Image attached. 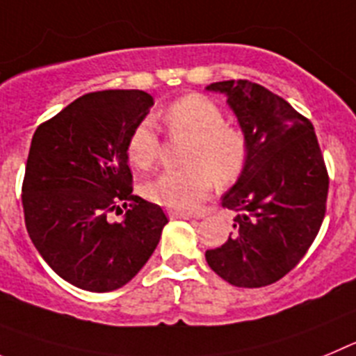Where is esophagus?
<instances>
[{
    "mask_svg": "<svg viewBox=\"0 0 356 356\" xmlns=\"http://www.w3.org/2000/svg\"><path fill=\"white\" fill-rule=\"evenodd\" d=\"M168 216L172 220H191V214L190 213H184V211H175V209H168Z\"/></svg>",
    "mask_w": 356,
    "mask_h": 356,
    "instance_id": "34e87169",
    "label": "esophagus"
}]
</instances>
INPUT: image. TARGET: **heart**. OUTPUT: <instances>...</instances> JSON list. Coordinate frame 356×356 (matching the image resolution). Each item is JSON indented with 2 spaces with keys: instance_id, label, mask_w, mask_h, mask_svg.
<instances>
[{
  "instance_id": "b5f03b06",
  "label": "heart",
  "mask_w": 356,
  "mask_h": 356,
  "mask_svg": "<svg viewBox=\"0 0 356 356\" xmlns=\"http://www.w3.org/2000/svg\"><path fill=\"white\" fill-rule=\"evenodd\" d=\"M172 136L191 140L181 170H165L149 181L143 195L168 209L195 211L218 184H229L241 175L248 158L246 136L225 124L216 102L204 95H186L172 102L165 113ZM161 138L152 120H142L127 140V158L140 168H149L159 158Z\"/></svg>"
}]
</instances>
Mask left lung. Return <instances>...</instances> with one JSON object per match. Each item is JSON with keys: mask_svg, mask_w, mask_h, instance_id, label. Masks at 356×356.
Masks as SVG:
<instances>
[{"mask_svg": "<svg viewBox=\"0 0 356 356\" xmlns=\"http://www.w3.org/2000/svg\"><path fill=\"white\" fill-rule=\"evenodd\" d=\"M227 97L248 143V158L222 206L236 211L234 232L207 250L211 270L236 287H264L302 261L321 229L328 172L309 118L257 83L207 86Z\"/></svg>", "mask_w": 356, "mask_h": 356, "instance_id": "1", "label": "left lung"}]
</instances>
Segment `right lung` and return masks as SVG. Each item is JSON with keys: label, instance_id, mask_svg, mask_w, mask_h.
Returning <instances> with one entry per match:
<instances>
[{"label": "right lung", "instance_id": "right-lung-1", "mask_svg": "<svg viewBox=\"0 0 356 356\" xmlns=\"http://www.w3.org/2000/svg\"><path fill=\"white\" fill-rule=\"evenodd\" d=\"M154 104L143 90L85 94L37 127L22 181L24 223L38 254L72 286L108 293L142 270L168 218L133 195L127 140ZM127 209L111 224V210Z\"/></svg>", "mask_w": 356, "mask_h": 356}]
</instances>
